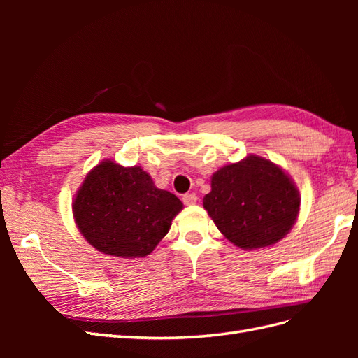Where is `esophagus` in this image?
Masks as SVG:
<instances>
[{
    "instance_id": "1",
    "label": "esophagus",
    "mask_w": 358,
    "mask_h": 358,
    "mask_svg": "<svg viewBox=\"0 0 358 358\" xmlns=\"http://www.w3.org/2000/svg\"><path fill=\"white\" fill-rule=\"evenodd\" d=\"M182 201L185 203L187 206H192V204L197 203V196L194 192H187V194H183Z\"/></svg>"
}]
</instances>
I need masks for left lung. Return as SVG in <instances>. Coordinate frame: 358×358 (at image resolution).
<instances>
[{"mask_svg": "<svg viewBox=\"0 0 358 358\" xmlns=\"http://www.w3.org/2000/svg\"><path fill=\"white\" fill-rule=\"evenodd\" d=\"M203 206L227 239L242 249H257L279 242L291 230L300 196L282 169L249 155L213 173Z\"/></svg>", "mask_w": 358, "mask_h": 358, "instance_id": "1", "label": "left lung"}]
</instances>
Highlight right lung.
Instances as JSON below:
<instances>
[{"label":"right lung","instance_id":"obj_1","mask_svg":"<svg viewBox=\"0 0 358 358\" xmlns=\"http://www.w3.org/2000/svg\"><path fill=\"white\" fill-rule=\"evenodd\" d=\"M182 208L175 194L158 189L142 167L110 159L88 173L73 201L85 239L96 251L122 258L152 252Z\"/></svg>","mask_w":358,"mask_h":358}]
</instances>
